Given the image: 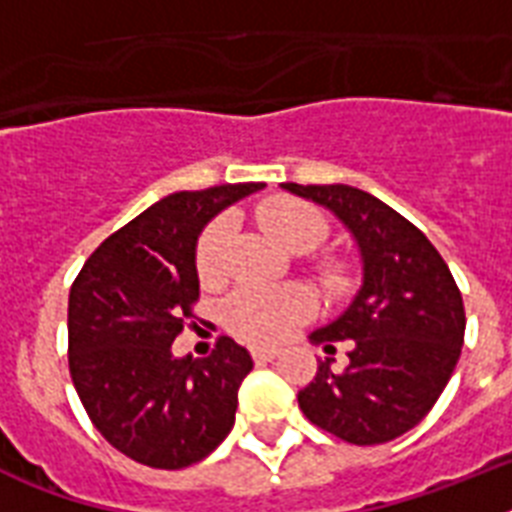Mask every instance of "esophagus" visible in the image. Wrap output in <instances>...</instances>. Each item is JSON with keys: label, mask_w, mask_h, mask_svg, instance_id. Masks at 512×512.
<instances>
[{"label": "esophagus", "mask_w": 512, "mask_h": 512, "mask_svg": "<svg viewBox=\"0 0 512 512\" xmlns=\"http://www.w3.org/2000/svg\"><path fill=\"white\" fill-rule=\"evenodd\" d=\"M276 356H279V348H252V358H255L257 364H263V361H273Z\"/></svg>", "instance_id": "1"}]
</instances>
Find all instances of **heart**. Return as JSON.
Segmentation results:
<instances>
[{"label": "heart", "instance_id": "b5f03b06", "mask_svg": "<svg viewBox=\"0 0 512 512\" xmlns=\"http://www.w3.org/2000/svg\"><path fill=\"white\" fill-rule=\"evenodd\" d=\"M257 220L279 247L305 255L327 239V217L319 209L297 199H271L257 209ZM233 239V220L220 215L207 225L196 244V271L204 284H220L228 276V247ZM321 284L329 292H342L348 284L345 265L319 260ZM313 295L303 287H241L223 305L225 327L244 342H279L311 319Z\"/></svg>", "mask_w": 512, "mask_h": 512}]
</instances>
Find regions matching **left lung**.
Here are the masks:
<instances>
[{
  "label": "left lung",
  "mask_w": 512,
  "mask_h": 512,
  "mask_svg": "<svg viewBox=\"0 0 512 512\" xmlns=\"http://www.w3.org/2000/svg\"><path fill=\"white\" fill-rule=\"evenodd\" d=\"M281 188L316 201L356 241L364 279L350 305L311 342H350V364L319 361L297 404L313 425L356 446L412 430L444 393L465 340V305L449 265L428 236L372 193L353 185Z\"/></svg>",
  "instance_id": "1"
}]
</instances>
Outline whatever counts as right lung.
Wrapping results in <instances>:
<instances>
[{
    "instance_id": "obj_1",
    "label": "right lung",
    "mask_w": 512,
    "mask_h": 512,
    "mask_svg": "<svg viewBox=\"0 0 512 512\" xmlns=\"http://www.w3.org/2000/svg\"><path fill=\"white\" fill-rule=\"evenodd\" d=\"M265 183L177 191L111 233L68 295V369L92 425L148 468L180 470L215 452L236 420L247 348L220 337L212 356H172L199 300L204 225Z\"/></svg>"
}]
</instances>
